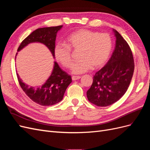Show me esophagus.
Wrapping results in <instances>:
<instances>
[{"mask_svg": "<svg viewBox=\"0 0 150 150\" xmlns=\"http://www.w3.org/2000/svg\"><path fill=\"white\" fill-rule=\"evenodd\" d=\"M80 78H81L80 76H72V81L78 80V79H79Z\"/></svg>", "mask_w": 150, "mask_h": 150, "instance_id": "esophagus-1", "label": "esophagus"}]
</instances>
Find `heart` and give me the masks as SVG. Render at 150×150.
Instances as JSON below:
<instances>
[{"instance_id": "1", "label": "heart", "mask_w": 150, "mask_h": 150, "mask_svg": "<svg viewBox=\"0 0 150 150\" xmlns=\"http://www.w3.org/2000/svg\"><path fill=\"white\" fill-rule=\"evenodd\" d=\"M65 44L56 45L54 56L62 66L69 67L72 62L70 50L79 51V60L72 64L71 71L74 74H80L106 64L112 51V40L108 33L99 34L83 29L68 35Z\"/></svg>"}]
</instances>
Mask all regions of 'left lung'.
I'll return each mask as SVG.
<instances>
[{
    "mask_svg": "<svg viewBox=\"0 0 150 150\" xmlns=\"http://www.w3.org/2000/svg\"><path fill=\"white\" fill-rule=\"evenodd\" d=\"M116 46L110 60L93 77L87 91L89 102L98 106H108L117 101L126 92L134 69L133 54L121 35L112 29Z\"/></svg>",
    "mask_w": 150,
    "mask_h": 150,
    "instance_id": "obj_1",
    "label": "left lung"
}]
</instances>
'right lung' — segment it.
Returning a JSON list of instances; mask_svg holds the SVG:
<instances>
[{"instance_id": "right-lung-1", "label": "right lung", "mask_w": 150, "mask_h": 150, "mask_svg": "<svg viewBox=\"0 0 150 150\" xmlns=\"http://www.w3.org/2000/svg\"><path fill=\"white\" fill-rule=\"evenodd\" d=\"M62 25L39 28L33 31L22 41L17 49L19 52L30 43L39 42L45 45L51 51L54 58L57 32ZM17 53L16 54L17 56ZM19 84L30 99L41 106H52L59 103L63 99L67 88L72 82L71 76L62 71L57 62L54 61L53 69L49 78L40 85L32 86L24 83L17 73Z\"/></svg>"}]
</instances>
